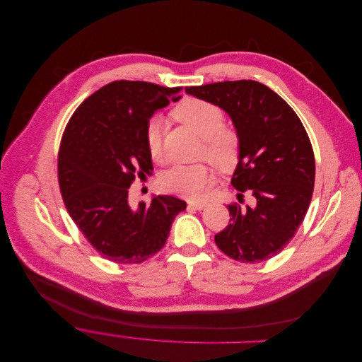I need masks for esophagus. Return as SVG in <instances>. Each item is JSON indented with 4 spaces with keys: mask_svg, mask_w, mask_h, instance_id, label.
<instances>
[{
    "mask_svg": "<svg viewBox=\"0 0 362 362\" xmlns=\"http://www.w3.org/2000/svg\"><path fill=\"white\" fill-rule=\"evenodd\" d=\"M188 206L199 211V209H204V208L206 206V202H205V201H189V202H188Z\"/></svg>",
    "mask_w": 362,
    "mask_h": 362,
    "instance_id": "obj_1",
    "label": "esophagus"
}]
</instances>
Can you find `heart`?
Returning <instances> with one entry per match:
<instances>
[{
  "mask_svg": "<svg viewBox=\"0 0 362 362\" xmlns=\"http://www.w3.org/2000/svg\"><path fill=\"white\" fill-rule=\"evenodd\" d=\"M174 117L204 138L201 156L214 165L226 170L237 163L240 135L234 128L224 125L226 114L218 104L201 98H185L174 108ZM163 121L151 118L144 129V139L154 161H160L163 157ZM160 184L168 192L195 198L214 184V175L205 164L174 165L161 175Z\"/></svg>",
  "mask_w": 362,
  "mask_h": 362,
  "instance_id": "heart-1",
  "label": "heart"
}]
</instances>
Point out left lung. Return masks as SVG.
<instances>
[{
    "label": "left lung",
    "mask_w": 362,
    "mask_h": 362,
    "mask_svg": "<svg viewBox=\"0 0 362 362\" xmlns=\"http://www.w3.org/2000/svg\"><path fill=\"white\" fill-rule=\"evenodd\" d=\"M187 94L218 104L240 135V161L231 184L251 192L254 206L228 204L230 224L214 237L230 258L257 264L279 254L294 238L308 211L315 158L310 136L276 93L252 81L187 87Z\"/></svg>",
    "instance_id": "left-lung-1"
}]
</instances>
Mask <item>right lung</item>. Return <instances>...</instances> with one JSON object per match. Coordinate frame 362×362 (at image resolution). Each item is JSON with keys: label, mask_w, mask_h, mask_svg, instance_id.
Returning a JSON list of instances; mask_svg holds the SVG:
<instances>
[{"label": "right lung", "mask_w": 362, "mask_h": 362, "mask_svg": "<svg viewBox=\"0 0 362 362\" xmlns=\"http://www.w3.org/2000/svg\"><path fill=\"white\" fill-rule=\"evenodd\" d=\"M180 87L119 80L90 95L71 115L59 144L58 184L65 208L87 241L117 264H141L157 254L187 204L154 197L128 202L135 177L153 171L144 129L151 115L181 98Z\"/></svg>", "instance_id": "right-lung-1"}]
</instances>
